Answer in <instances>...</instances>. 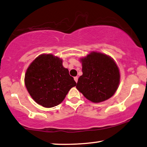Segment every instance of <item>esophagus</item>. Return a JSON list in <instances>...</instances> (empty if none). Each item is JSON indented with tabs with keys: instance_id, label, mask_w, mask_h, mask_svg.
Segmentation results:
<instances>
[{
	"instance_id": "1",
	"label": "esophagus",
	"mask_w": 147,
	"mask_h": 147,
	"mask_svg": "<svg viewBox=\"0 0 147 147\" xmlns=\"http://www.w3.org/2000/svg\"><path fill=\"white\" fill-rule=\"evenodd\" d=\"M78 76H75V77H74V80H75V82H78Z\"/></svg>"
}]
</instances>
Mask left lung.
I'll return each instance as SVG.
<instances>
[{"mask_svg":"<svg viewBox=\"0 0 147 147\" xmlns=\"http://www.w3.org/2000/svg\"><path fill=\"white\" fill-rule=\"evenodd\" d=\"M82 75L76 88L85 98L94 103L110 98L118 88L119 70L114 60L106 54L91 52L80 59Z\"/></svg>","mask_w":147,"mask_h":147,"instance_id":"8db88e82","label":"left lung"}]
</instances>
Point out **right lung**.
Wrapping results in <instances>:
<instances>
[{
  "label": "right lung",
  "mask_w": 147,
  "mask_h": 147,
  "mask_svg": "<svg viewBox=\"0 0 147 147\" xmlns=\"http://www.w3.org/2000/svg\"><path fill=\"white\" fill-rule=\"evenodd\" d=\"M24 82L33 100L45 108L61 104L76 83L63 61L52 54H42L33 61L25 74Z\"/></svg>",
  "instance_id": "1"
}]
</instances>
